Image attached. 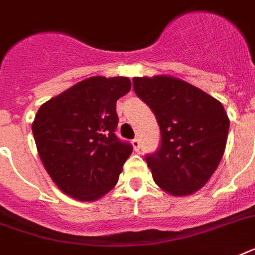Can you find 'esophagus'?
I'll use <instances>...</instances> for the list:
<instances>
[{"mask_svg": "<svg viewBox=\"0 0 255 255\" xmlns=\"http://www.w3.org/2000/svg\"><path fill=\"white\" fill-rule=\"evenodd\" d=\"M132 145H133V149H135V151H139V149H140V140L137 139V137H135V139L132 140Z\"/></svg>", "mask_w": 255, "mask_h": 255, "instance_id": "obj_1", "label": "esophagus"}]
</instances>
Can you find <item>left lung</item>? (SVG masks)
Masks as SVG:
<instances>
[{
  "mask_svg": "<svg viewBox=\"0 0 255 255\" xmlns=\"http://www.w3.org/2000/svg\"><path fill=\"white\" fill-rule=\"evenodd\" d=\"M132 82L160 127L157 151L145 155L152 177L173 196L197 192L217 169L225 151L229 119L222 104L177 78L159 75Z\"/></svg>",
  "mask_w": 255,
  "mask_h": 255,
  "instance_id": "left-lung-1",
  "label": "left lung"
}]
</instances>
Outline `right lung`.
Returning <instances> with one entry per match:
<instances>
[{"label":"right lung","mask_w":255,"mask_h":255,"mask_svg":"<svg viewBox=\"0 0 255 255\" xmlns=\"http://www.w3.org/2000/svg\"><path fill=\"white\" fill-rule=\"evenodd\" d=\"M129 90L126 77H92L38 110L31 126L38 153L63 193L94 201L116 185L132 153L115 135L116 100Z\"/></svg>","instance_id":"1"}]
</instances>
